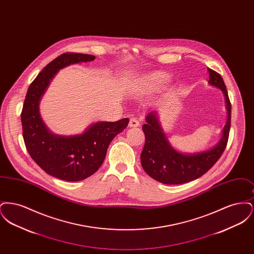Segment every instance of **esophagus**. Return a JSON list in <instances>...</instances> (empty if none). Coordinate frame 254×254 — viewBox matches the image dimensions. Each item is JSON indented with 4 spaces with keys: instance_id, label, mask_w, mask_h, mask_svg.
I'll return each mask as SVG.
<instances>
[{
    "instance_id": "obj_1",
    "label": "esophagus",
    "mask_w": 254,
    "mask_h": 254,
    "mask_svg": "<svg viewBox=\"0 0 254 254\" xmlns=\"http://www.w3.org/2000/svg\"><path fill=\"white\" fill-rule=\"evenodd\" d=\"M140 126V123L139 121L136 119V118H131L130 120H129V123H128V127H139Z\"/></svg>"
}]
</instances>
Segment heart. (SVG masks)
Returning <instances> with one entry per match:
<instances>
[{"label": "heart", "instance_id": "1", "mask_svg": "<svg viewBox=\"0 0 254 254\" xmlns=\"http://www.w3.org/2000/svg\"><path fill=\"white\" fill-rule=\"evenodd\" d=\"M171 81V77L169 73L157 72L153 73L146 77L145 84L150 89H158L169 85Z\"/></svg>", "mask_w": 254, "mask_h": 254}]
</instances>
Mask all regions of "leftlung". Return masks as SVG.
I'll list each match as a JSON object with an SVG mask.
<instances>
[{"mask_svg":"<svg viewBox=\"0 0 254 254\" xmlns=\"http://www.w3.org/2000/svg\"><path fill=\"white\" fill-rule=\"evenodd\" d=\"M207 71L209 73L208 85L219 88L225 97L228 117L221 137L215 145L208 149L182 152L169 143L160 123L158 111L147 113L142 127L145 143L141 153V164L145 172L156 181L166 185H179L196 180L213 167L227 146L231 119L228 90L220 74L210 68H207Z\"/></svg>","mask_w":254,"mask_h":254,"instance_id":"left-lung-1","label":"left lung"}]
</instances>
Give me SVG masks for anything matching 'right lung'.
<instances>
[{
	"mask_svg": "<svg viewBox=\"0 0 254 254\" xmlns=\"http://www.w3.org/2000/svg\"><path fill=\"white\" fill-rule=\"evenodd\" d=\"M95 56L64 53L50 62L29 85L21 120L26 149L37 165L48 174L61 180L81 181L102 166L110 142L129 122L98 121L82 133L62 135L52 132L40 113V102L55 75L68 65L92 62Z\"/></svg>",
	"mask_w": 254,
	"mask_h": 254,
	"instance_id": "1",
	"label": "right lung"
}]
</instances>
